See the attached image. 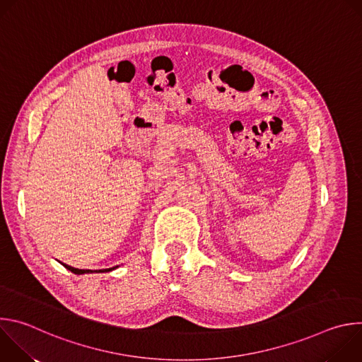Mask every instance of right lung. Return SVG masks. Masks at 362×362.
Wrapping results in <instances>:
<instances>
[{"label": "right lung", "instance_id": "right-lung-1", "mask_svg": "<svg viewBox=\"0 0 362 362\" xmlns=\"http://www.w3.org/2000/svg\"><path fill=\"white\" fill-rule=\"evenodd\" d=\"M63 267H64L66 269L71 271V272H73V274H76V275H84V274H93V272H97V274H100V272H110V271H115V269H117V268H119V265H117V267H113V268H109V269L91 271V269H78V268H73V267H70V265H66V264H63Z\"/></svg>", "mask_w": 362, "mask_h": 362}]
</instances>
